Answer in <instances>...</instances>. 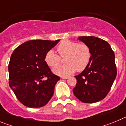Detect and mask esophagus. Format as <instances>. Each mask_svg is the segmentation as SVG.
Instances as JSON below:
<instances>
[{
	"instance_id": "obj_1",
	"label": "esophagus",
	"mask_w": 126,
	"mask_h": 126,
	"mask_svg": "<svg viewBox=\"0 0 126 126\" xmlns=\"http://www.w3.org/2000/svg\"><path fill=\"white\" fill-rule=\"evenodd\" d=\"M61 78L64 79H67L69 78V77L68 76H62V77H61Z\"/></svg>"
}]
</instances>
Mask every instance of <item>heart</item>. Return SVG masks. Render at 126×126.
Wrapping results in <instances>:
<instances>
[{
	"label": "heart",
	"instance_id": "obj_1",
	"mask_svg": "<svg viewBox=\"0 0 126 126\" xmlns=\"http://www.w3.org/2000/svg\"><path fill=\"white\" fill-rule=\"evenodd\" d=\"M57 50L61 57H65L66 64L59 65L53 69V73L61 76H66L76 71H81L89 64L92 53L90 48L84 43H79L70 40H64L57 47ZM45 62L50 67H55L60 62L61 58L54 51L47 53Z\"/></svg>",
	"mask_w": 126,
	"mask_h": 126
}]
</instances>
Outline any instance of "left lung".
<instances>
[{"label":"left lung","instance_id":"1","mask_svg":"<svg viewBox=\"0 0 126 126\" xmlns=\"http://www.w3.org/2000/svg\"><path fill=\"white\" fill-rule=\"evenodd\" d=\"M78 40L90 48L92 56L84 71L75 78L73 92L83 103L99 102L107 95L117 75L115 54L106 41L95 36H79Z\"/></svg>","mask_w":126,"mask_h":126}]
</instances>
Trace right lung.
<instances>
[{"mask_svg":"<svg viewBox=\"0 0 126 126\" xmlns=\"http://www.w3.org/2000/svg\"><path fill=\"white\" fill-rule=\"evenodd\" d=\"M59 41H28L12 53L8 65L9 84L19 101L25 106L42 107L53 96L60 77L52 73L45 57ZM44 77L47 78L45 80Z\"/></svg>","mask_w":126,"mask_h":126,"instance_id":"obj_1","label":"right lung"}]
</instances>
